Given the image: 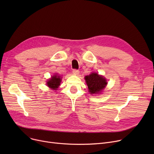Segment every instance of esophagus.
Masks as SVG:
<instances>
[{
    "mask_svg": "<svg viewBox=\"0 0 154 154\" xmlns=\"http://www.w3.org/2000/svg\"><path fill=\"white\" fill-rule=\"evenodd\" d=\"M73 73H74V74L78 75L79 74V71L78 70L74 69V70H73Z\"/></svg>",
    "mask_w": 154,
    "mask_h": 154,
    "instance_id": "esophagus-1",
    "label": "esophagus"
}]
</instances>
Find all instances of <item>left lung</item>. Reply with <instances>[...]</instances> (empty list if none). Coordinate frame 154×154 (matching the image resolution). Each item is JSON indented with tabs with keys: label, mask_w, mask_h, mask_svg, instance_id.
<instances>
[{
	"label": "left lung",
	"mask_w": 154,
	"mask_h": 154,
	"mask_svg": "<svg viewBox=\"0 0 154 154\" xmlns=\"http://www.w3.org/2000/svg\"><path fill=\"white\" fill-rule=\"evenodd\" d=\"M85 80L91 94H100L107 84L106 78L95 72L85 76Z\"/></svg>",
	"instance_id": "1"
}]
</instances>
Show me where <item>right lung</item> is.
<instances>
[{
  "instance_id": "right-lung-1",
  "label": "right lung",
  "mask_w": 154,
  "mask_h": 154,
  "mask_svg": "<svg viewBox=\"0 0 154 154\" xmlns=\"http://www.w3.org/2000/svg\"><path fill=\"white\" fill-rule=\"evenodd\" d=\"M62 81V78L60 75L56 74L51 77V78L47 81V85L52 90L57 91V88L60 86Z\"/></svg>"
}]
</instances>
